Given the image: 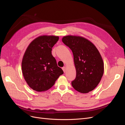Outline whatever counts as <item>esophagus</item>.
Here are the masks:
<instances>
[{"instance_id": "esophagus-1", "label": "esophagus", "mask_w": 125, "mask_h": 125, "mask_svg": "<svg viewBox=\"0 0 125 125\" xmlns=\"http://www.w3.org/2000/svg\"><path fill=\"white\" fill-rule=\"evenodd\" d=\"M62 70H63V72L65 73V70H66V67H65V66L63 67H62Z\"/></svg>"}]
</instances>
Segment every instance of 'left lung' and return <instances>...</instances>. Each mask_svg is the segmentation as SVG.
Masks as SVG:
<instances>
[{
  "mask_svg": "<svg viewBox=\"0 0 125 125\" xmlns=\"http://www.w3.org/2000/svg\"><path fill=\"white\" fill-rule=\"evenodd\" d=\"M62 42L72 50L76 69V78L72 85L81 93H87L95 88L104 74V62L95 45L87 39L66 35Z\"/></svg>",
  "mask_w": 125,
  "mask_h": 125,
  "instance_id": "left-lung-1",
  "label": "left lung"
}]
</instances>
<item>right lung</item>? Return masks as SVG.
<instances>
[{
	"instance_id": "right-lung-1",
	"label": "right lung",
	"mask_w": 125,
	"mask_h": 125,
	"mask_svg": "<svg viewBox=\"0 0 125 125\" xmlns=\"http://www.w3.org/2000/svg\"><path fill=\"white\" fill-rule=\"evenodd\" d=\"M59 39L58 36L41 35L30 43L24 52L21 63L23 76L35 91L48 90L63 74L51 53Z\"/></svg>"
}]
</instances>
